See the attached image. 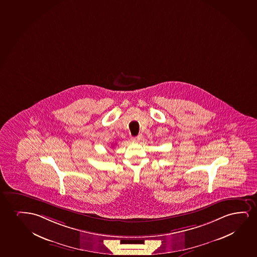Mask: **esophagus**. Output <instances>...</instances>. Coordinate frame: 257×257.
<instances>
[{
	"label": "esophagus",
	"instance_id": "34e87169",
	"mask_svg": "<svg viewBox=\"0 0 257 257\" xmlns=\"http://www.w3.org/2000/svg\"><path fill=\"white\" fill-rule=\"evenodd\" d=\"M142 140H143V135L142 134H140V135H138L136 137L133 138V140L135 141V142H140Z\"/></svg>",
	"mask_w": 257,
	"mask_h": 257
}]
</instances>
